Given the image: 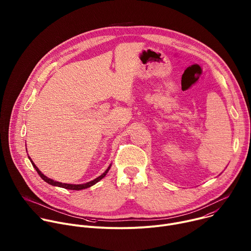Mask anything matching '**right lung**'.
Instances as JSON below:
<instances>
[{
    "label": "right lung",
    "mask_w": 251,
    "mask_h": 251,
    "mask_svg": "<svg viewBox=\"0 0 251 251\" xmlns=\"http://www.w3.org/2000/svg\"><path fill=\"white\" fill-rule=\"evenodd\" d=\"M28 159L30 160V158L28 157ZM30 163H31V165H32V167L35 169V171L38 172V174L40 175V176L43 178V180L45 181V182H47L48 184H50V185H51V186H55V187H60V188H63V189H67V190H75V191H79V190H83V189H87V188H89V187H91V186H93V185H95L96 183H98L101 178H103L105 176H106V174L108 173V171H109V169H110V167H111V165L107 168V170L101 175V176H99L98 177H96V178H94L93 181H90V182H88V183H86V184H80V185H71V184H64V183H59V182H56V181H53V180H51V178H50V177H48L47 176H45L39 169H38V167L34 165V163L30 160Z\"/></svg>",
    "instance_id": "obj_1"
}]
</instances>
